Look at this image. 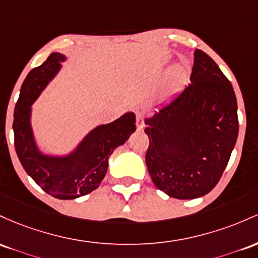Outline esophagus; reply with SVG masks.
Returning <instances> with one entry per match:
<instances>
[{
  "mask_svg": "<svg viewBox=\"0 0 258 258\" xmlns=\"http://www.w3.org/2000/svg\"><path fill=\"white\" fill-rule=\"evenodd\" d=\"M144 119H145V113L141 111L137 112V128L138 130L144 129Z\"/></svg>",
  "mask_w": 258,
  "mask_h": 258,
  "instance_id": "esophagus-1",
  "label": "esophagus"
}]
</instances>
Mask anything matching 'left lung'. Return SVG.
<instances>
[{
	"instance_id": "obj_1",
	"label": "left lung",
	"mask_w": 258,
	"mask_h": 258,
	"mask_svg": "<svg viewBox=\"0 0 258 258\" xmlns=\"http://www.w3.org/2000/svg\"><path fill=\"white\" fill-rule=\"evenodd\" d=\"M191 84L145 119L147 170L170 198H201L216 186L239 133L235 92L217 63L195 50Z\"/></svg>"
}]
</instances>
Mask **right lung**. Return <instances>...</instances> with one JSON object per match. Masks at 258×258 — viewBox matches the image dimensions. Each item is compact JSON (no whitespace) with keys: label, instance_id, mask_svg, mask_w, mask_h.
I'll return each instance as SVG.
<instances>
[{"label":"right lung","instance_id":"1","mask_svg":"<svg viewBox=\"0 0 258 258\" xmlns=\"http://www.w3.org/2000/svg\"><path fill=\"white\" fill-rule=\"evenodd\" d=\"M63 54L51 53L41 66L25 78L14 108V147L25 172L48 195L73 200L88 195L100 186L115 147L135 132V114L129 112L109 124L97 126L66 157L46 156L39 151L30 125L31 105L57 74Z\"/></svg>","mask_w":258,"mask_h":258}]
</instances>
